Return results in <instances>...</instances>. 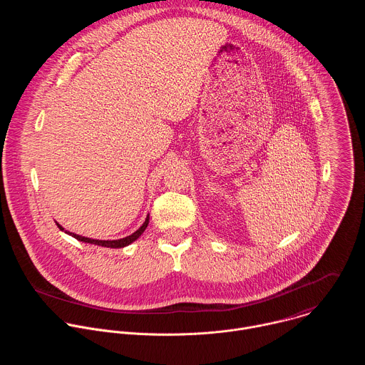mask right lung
<instances>
[{"instance_id": "add662e5", "label": "right lung", "mask_w": 365, "mask_h": 365, "mask_svg": "<svg viewBox=\"0 0 365 365\" xmlns=\"http://www.w3.org/2000/svg\"><path fill=\"white\" fill-rule=\"evenodd\" d=\"M147 225H148V217H147V220L144 221V224L134 232V234H131V235H128V237H125V238H121V240H114V241H102V240H91V238H85V237H81V235H76V234H73V232H69V231H65L59 224H58V227H59V230H62V231H65L66 234H69V235H72L73 238H76L78 241H82V242H89V244H95V245H101V247H108V248H123V247H125V245H128V244H131L133 241H135L143 232H144V230L147 228Z\"/></svg>"}]
</instances>
